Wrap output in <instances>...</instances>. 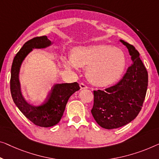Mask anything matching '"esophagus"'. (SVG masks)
<instances>
[{
  "mask_svg": "<svg viewBox=\"0 0 159 159\" xmlns=\"http://www.w3.org/2000/svg\"><path fill=\"white\" fill-rule=\"evenodd\" d=\"M80 89H88V86H86V84H84V83H80Z\"/></svg>",
  "mask_w": 159,
  "mask_h": 159,
  "instance_id": "esophagus-1",
  "label": "esophagus"
}]
</instances>
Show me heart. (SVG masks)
Returning <instances> with one entry per match:
<instances>
[{
    "mask_svg": "<svg viewBox=\"0 0 159 159\" xmlns=\"http://www.w3.org/2000/svg\"><path fill=\"white\" fill-rule=\"evenodd\" d=\"M66 68L76 70L86 68V76L92 84L109 86L121 77L126 66V58L121 49L107 44L78 46L72 51L71 58H63Z\"/></svg>",
    "mask_w": 159,
    "mask_h": 159,
    "instance_id": "obj_1",
    "label": "heart"
}]
</instances>
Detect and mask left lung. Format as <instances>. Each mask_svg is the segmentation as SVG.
<instances>
[{"instance_id":"1","label":"left lung","mask_w":159,"mask_h":159,"mask_svg":"<svg viewBox=\"0 0 159 159\" xmlns=\"http://www.w3.org/2000/svg\"><path fill=\"white\" fill-rule=\"evenodd\" d=\"M119 41L129 51L132 65L118 84L105 91H93L92 115L106 129H117L132 121L140 112L148 87V72L139 51L127 42Z\"/></svg>"}]
</instances>
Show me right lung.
Here are the masks:
<instances>
[{
	"label": "right lung",
	"mask_w": 159,
	"mask_h": 159,
	"mask_svg": "<svg viewBox=\"0 0 159 159\" xmlns=\"http://www.w3.org/2000/svg\"><path fill=\"white\" fill-rule=\"evenodd\" d=\"M51 45V41L46 35L34 38L25 43L14 57L10 82L12 98L18 109L35 125L46 128L53 126L60 121L68 99L80 89L76 82L56 84L52 88L46 101L39 106L30 103L24 98L19 80V72L22 63L34 49L46 48Z\"/></svg>",
	"instance_id": "add662e5"
}]
</instances>
